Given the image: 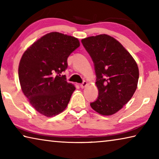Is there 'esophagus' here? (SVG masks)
<instances>
[{"instance_id": "34e87169", "label": "esophagus", "mask_w": 159, "mask_h": 159, "mask_svg": "<svg viewBox=\"0 0 159 159\" xmlns=\"http://www.w3.org/2000/svg\"><path fill=\"white\" fill-rule=\"evenodd\" d=\"M87 85H88V82H86V81H83V82L81 83V84L80 85V88H85Z\"/></svg>"}]
</instances>
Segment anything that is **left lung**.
<instances>
[{
	"label": "left lung",
	"mask_w": 159,
	"mask_h": 159,
	"mask_svg": "<svg viewBox=\"0 0 159 159\" xmlns=\"http://www.w3.org/2000/svg\"><path fill=\"white\" fill-rule=\"evenodd\" d=\"M95 66L99 96L90 107L103 116L114 114L132 98L138 87L139 69L128 50L107 34L81 40Z\"/></svg>",
	"instance_id": "1"
}]
</instances>
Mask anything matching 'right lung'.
<instances>
[{
	"instance_id": "obj_1",
	"label": "right lung",
	"mask_w": 159,
	"mask_h": 159,
	"mask_svg": "<svg viewBox=\"0 0 159 159\" xmlns=\"http://www.w3.org/2000/svg\"><path fill=\"white\" fill-rule=\"evenodd\" d=\"M80 46L76 38L51 32L34 42L24 52L18 74L21 90L40 114L52 117L68 105L75 86L67 83V58Z\"/></svg>"
}]
</instances>
